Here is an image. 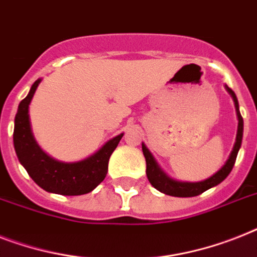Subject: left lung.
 Here are the masks:
<instances>
[{
  "instance_id": "1",
  "label": "left lung",
  "mask_w": 257,
  "mask_h": 257,
  "mask_svg": "<svg viewBox=\"0 0 257 257\" xmlns=\"http://www.w3.org/2000/svg\"><path fill=\"white\" fill-rule=\"evenodd\" d=\"M226 89L228 91L231 96H232L233 103H235V109H236L237 114V133L236 140L233 144L232 152H231L230 157L226 161V164L223 165L220 170L211 176L210 178L201 181V182H181V181H176V179L170 178L162 172V169L158 166L154 157L152 156L148 148L143 144V152L145 161H147V176L149 182L152 183V186L154 189H157L158 191L166 194V195H172V197H179V198H187V197H197L199 194L204 193L206 190L211 189V187L216 186L220 182H223L227 178V176L230 174L232 170L235 161H236L237 152L241 147V140H243V117H241L240 110H239V103H237L236 95L232 89L228 88L226 85Z\"/></svg>"
}]
</instances>
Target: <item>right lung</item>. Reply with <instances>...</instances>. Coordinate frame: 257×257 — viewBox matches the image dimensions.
<instances>
[{
  "instance_id": "add662e5",
  "label": "right lung",
  "mask_w": 257,
  "mask_h": 257,
  "mask_svg": "<svg viewBox=\"0 0 257 257\" xmlns=\"http://www.w3.org/2000/svg\"><path fill=\"white\" fill-rule=\"evenodd\" d=\"M41 79L31 85L29 95L18 105L14 118V149L29 176L39 187L60 195H83L92 191L107 176L110 154L124 133L105 143L96 153L78 162H60L41 149L31 131L29 105Z\"/></svg>"
}]
</instances>
